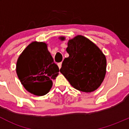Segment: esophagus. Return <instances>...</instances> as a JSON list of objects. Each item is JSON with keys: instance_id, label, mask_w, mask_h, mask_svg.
Listing matches in <instances>:
<instances>
[{"instance_id": "1", "label": "esophagus", "mask_w": 129, "mask_h": 129, "mask_svg": "<svg viewBox=\"0 0 129 129\" xmlns=\"http://www.w3.org/2000/svg\"><path fill=\"white\" fill-rule=\"evenodd\" d=\"M57 66H58V68H59V69H60L61 68V67H62V62H59V63H58Z\"/></svg>"}]
</instances>
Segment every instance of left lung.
<instances>
[{"mask_svg":"<svg viewBox=\"0 0 129 129\" xmlns=\"http://www.w3.org/2000/svg\"><path fill=\"white\" fill-rule=\"evenodd\" d=\"M61 40L65 38L61 37ZM65 58L60 72L73 87L91 92L99 87L106 73V58L99 48L82 36L69 40Z\"/></svg>","mask_w":129,"mask_h":129,"instance_id":"obj_1","label":"left lung"}]
</instances>
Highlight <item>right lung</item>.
<instances>
[{
  "instance_id": "obj_1",
  "label": "right lung",
  "mask_w": 129,
  "mask_h": 129,
  "mask_svg": "<svg viewBox=\"0 0 129 129\" xmlns=\"http://www.w3.org/2000/svg\"><path fill=\"white\" fill-rule=\"evenodd\" d=\"M16 72L24 88L37 96L47 94L52 86V79L59 69L44 42H33L22 52L17 60Z\"/></svg>"
}]
</instances>
